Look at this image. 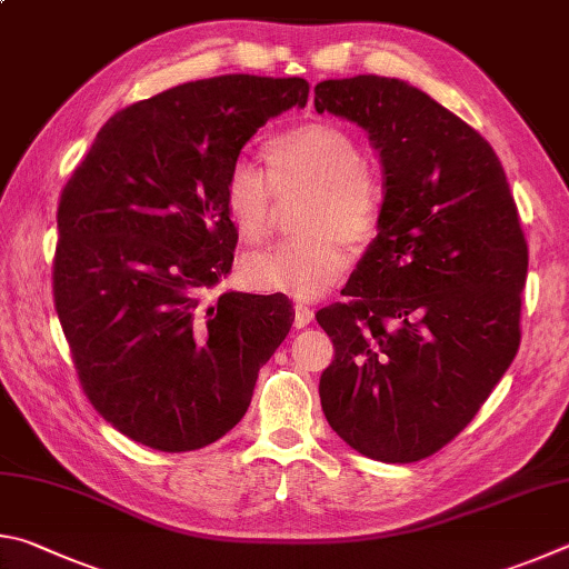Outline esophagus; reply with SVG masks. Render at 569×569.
I'll return each instance as SVG.
<instances>
[{
    "label": "esophagus",
    "instance_id": "1",
    "mask_svg": "<svg viewBox=\"0 0 569 569\" xmlns=\"http://www.w3.org/2000/svg\"><path fill=\"white\" fill-rule=\"evenodd\" d=\"M312 320H315L312 307L305 305V302H297L295 305V327H307Z\"/></svg>",
    "mask_w": 569,
    "mask_h": 569
}]
</instances>
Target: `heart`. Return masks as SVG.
<instances>
[{"instance_id":"heart-1","label":"heart","mask_w":569,"mask_h":569,"mask_svg":"<svg viewBox=\"0 0 569 569\" xmlns=\"http://www.w3.org/2000/svg\"><path fill=\"white\" fill-rule=\"evenodd\" d=\"M264 157L279 192H312L297 222L305 234L247 254L239 274L252 290L320 295L350 264L347 242L362 247L375 237L385 207L382 179L365 164L362 144L330 122L287 129L269 139ZM269 179L249 159L229 167L224 207L247 242H259L269 229Z\"/></svg>"}]
</instances>
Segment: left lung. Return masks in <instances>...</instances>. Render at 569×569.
<instances>
[{"instance_id":"8db88e82","label":"left lung","mask_w":569,"mask_h":569,"mask_svg":"<svg viewBox=\"0 0 569 569\" xmlns=\"http://www.w3.org/2000/svg\"><path fill=\"white\" fill-rule=\"evenodd\" d=\"M315 109L362 127L385 167L377 237L342 290L352 302L317 312L335 342L322 410L370 460H425L520 347L527 242L510 184L480 132L402 79H327Z\"/></svg>"}]
</instances>
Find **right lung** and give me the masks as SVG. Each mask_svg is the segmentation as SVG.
Returning <instances> with one entry per match:
<instances>
[{
    "label": "right lung",
    "mask_w": 569,
    "mask_h": 569,
    "mask_svg": "<svg viewBox=\"0 0 569 569\" xmlns=\"http://www.w3.org/2000/svg\"><path fill=\"white\" fill-rule=\"evenodd\" d=\"M300 77L222 74L167 89L99 129L57 209L54 305L94 410L159 452L217 442L290 332L279 295L204 292L229 274V167Z\"/></svg>",
    "instance_id": "obj_1"
}]
</instances>
